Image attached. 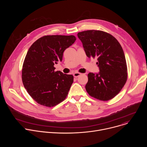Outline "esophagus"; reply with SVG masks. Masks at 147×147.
Segmentation results:
<instances>
[{"label": "esophagus", "instance_id": "esophagus-1", "mask_svg": "<svg viewBox=\"0 0 147 147\" xmlns=\"http://www.w3.org/2000/svg\"><path fill=\"white\" fill-rule=\"evenodd\" d=\"M81 74V73H80L75 72V73H73V76H74V77H77L80 76Z\"/></svg>", "mask_w": 147, "mask_h": 147}]
</instances>
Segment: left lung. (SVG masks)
<instances>
[{"instance_id": "obj_1", "label": "left lung", "mask_w": 147, "mask_h": 147, "mask_svg": "<svg viewBox=\"0 0 147 147\" xmlns=\"http://www.w3.org/2000/svg\"><path fill=\"white\" fill-rule=\"evenodd\" d=\"M87 56L96 57L99 71L90 73L86 86L91 96L108 100L121 91L126 82L127 70L125 55L117 40L112 35L98 30L78 32Z\"/></svg>"}]
</instances>
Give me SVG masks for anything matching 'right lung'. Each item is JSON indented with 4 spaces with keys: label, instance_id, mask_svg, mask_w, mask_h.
Listing matches in <instances>:
<instances>
[{
    "label": "right lung",
    "instance_id": "right-lung-1",
    "mask_svg": "<svg viewBox=\"0 0 147 147\" xmlns=\"http://www.w3.org/2000/svg\"><path fill=\"white\" fill-rule=\"evenodd\" d=\"M74 35H47L37 39L26 55L22 80L30 95L39 104L52 107L67 96L73 82V75L55 71L63 52L74 43Z\"/></svg>",
    "mask_w": 147,
    "mask_h": 147
}]
</instances>
